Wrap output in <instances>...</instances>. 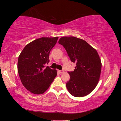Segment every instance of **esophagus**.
<instances>
[{
    "label": "esophagus",
    "mask_w": 121,
    "mask_h": 121,
    "mask_svg": "<svg viewBox=\"0 0 121 121\" xmlns=\"http://www.w3.org/2000/svg\"><path fill=\"white\" fill-rule=\"evenodd\" d=\"M59 72L60 73H64V70H59Z\"/></svg>",
    "instance_id": "esophagus-1"
}]
</instances>
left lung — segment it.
<instances>
[{
    "label": "left lung",
    "instance_id": "1",
    "mask_svg": "<svg viewBox=\"0 0 121 121\" xmlns=\"http://www.w3.org/2000/svg\"><path fill=\"white\" fill-rule=\"evenodd\" d=\"M76 66L68 71L70 79L66 83L69 92L76 97L89 95L99 80L101 62L97 51L86 41L75 37H62L59 40Z\"/></svg>",
    "mask_w": 121,
    "mask_h": 121
}]
</instances>
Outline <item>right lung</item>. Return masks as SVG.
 <instances>
[{"mask_svg":"<svg viewBox=\"0 0 121 121\" xmlns=\"http://www.w3.org/2000/svg\"><path fill=\"white\" fill-rule=\"evenodd\" d=\"M58 37H42L24 47L18 59L17 70L22 84L36 95L44 93L57 75L56 69L45 64L50 61V51Z\"/></svg>","mask_w":121,"mask_h":121,"instance_id":"right-lung-1","label":"right lung"}]
</instances>
